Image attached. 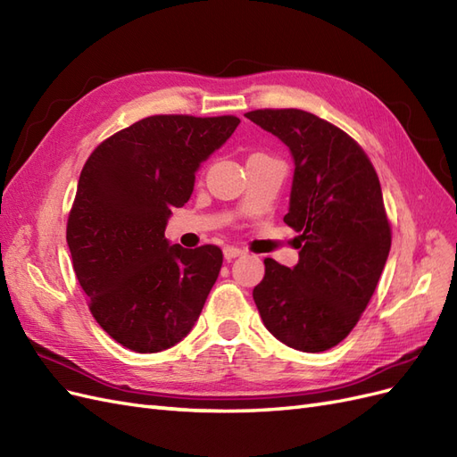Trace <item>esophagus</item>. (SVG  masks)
I'll return each instance as SVG.
<instances>
[{
	"label": "esophagus",
	"mask_w": 457,
	"mask_h": 457,
	"mask_svg": "<svg viewBox=\"0 0 457 457\" xmlns=\"http://www.w3.org/2000/svg\"><path fill=\"white\" fill-rule=\"evenodd\" d=\"M223 255L227 261H232V259L244 255V250H240V247H237V245H227L223 250Z\"/></svg>",
	"instance_id": "1"
}]
</instances>
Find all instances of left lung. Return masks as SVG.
I'll return each instance as SVG.
<instances>
[{
	"label": "left lung",
	"mask_w": 457,
	"mask_h": 457,
	"mask_svg": "<svg viewBox=\"0 0 457 457\" xmlns=\"http://www.w3.org/2000/svg\"><path fill=\"white\" fill-rule=\"evenodd\" d=\"M245 118L289 148L295 170L284 223L299 234L297 265L265 259L253 301L287 347L328 351L356 326L389 257L378 173L347 133L305 110H253Z\"/></svg>",
	"instance_id": "1"
}]
</instances>
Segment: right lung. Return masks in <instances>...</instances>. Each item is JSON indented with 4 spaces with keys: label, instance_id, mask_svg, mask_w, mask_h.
Masks as SVG:
<instances>
[{
    "label": "right lung",
    "instance_id": "obj_1",
    "mask_svg": "<svg viewBox=\"0 0 457 457\" xmlns=\"http://www.w3.org/2000/svg\"><path fill=\"white\" fill-rule=\"evenodd\" d=\"M237 116H150L118 131L81 170L66 242L95 320L123 347L160 353L188 336L217 280V245L165 238L171 207L195 190L202 162Z\"/></svg>",
    "mask_w": 457,
    "mask_h": 457
}]
</instances>
